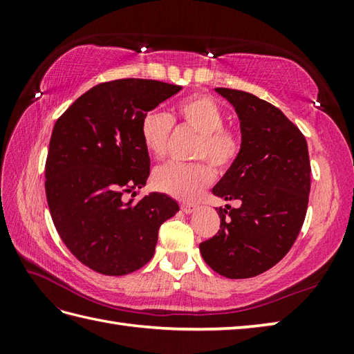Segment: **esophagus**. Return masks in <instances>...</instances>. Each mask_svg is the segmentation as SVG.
Instances as JSON below:
<instances>
[{
    "instance_id": "34e87169",
    "label": "esophagus",
    "mask_w": 354,
    "mask_h": 354,
    "mask_svg": "<svg viewBox=\"0 0 354 354\" xmlns=\"http://www.w3.org/2000/svg\"><path fill=\"white\" fill-rule=\"evenodd\" d=\"M181 209H183V212H184L185 214H190V213L194 212V209H196V205L185 204V202H184V204H181Z\"/></svg>"
}]
</instances>
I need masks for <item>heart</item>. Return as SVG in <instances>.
<instances>
[{
	"label": "heart",
	"mask_w": 354,
	"mask_h": 354,
	"mask_svg": "<svg viewBox=\"0 0 354 354\" xmlns=\"http://www.w3.org/2000/svg\"><path fill=\"white\" fill-rule=\"evenodd\" d=\"M173 118L198 133L193 149L194 160H205L221 171L234 164L242 150V140L234 129L225 126L222 108L207 95H192L181 100L175 106L173 117L161 111H150L142 117L141 140L153 158L161 160L167 152ZM212 181L213 170L205 162L187 165L170 162L153 173V184L158 190L185 201L198 198Z\"/></svg>",
	"instance_id": "1"
}]
</instances>
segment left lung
I'll return each mask as SVG.
<instances>
[{"mask_svg": "<svg viewBox=\"0 0 354 354\" xmlns=\"http://www.w3.org/2000/svg\"><path fill=\"white\" fill-rule=\"evenodd\" d=\"M234 106L242 150L213 193L239 199L219 208L221 230L199 245L207 265L227 278H251L275 266L301 231L310 192V160L301 131L254 94L216 88Z\"/></svg>", "mask_w": 354, "mask_h": 354, "instance_id": "8db88e82", "label": "left lung"}]
</instances>
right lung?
<instances>
[{"mask_svg": "<svg viewBox=\"0 0 354 354\" xmlns=\"http://www.w3.org/2000/svg\"><path fill=\"white\" fill-rule=\"evenodd\" d=\"M179 85L120 79L93 86L57 118L45 162V193L62 242L85 266L126 275L153 257L161 223L179 212L164 193L137 194L150 173L140 124Z\"/></svg>", "mask_w": 354, "mask_h": 354, "instance_id": "1", "label": "right lung"}]
</instances>
